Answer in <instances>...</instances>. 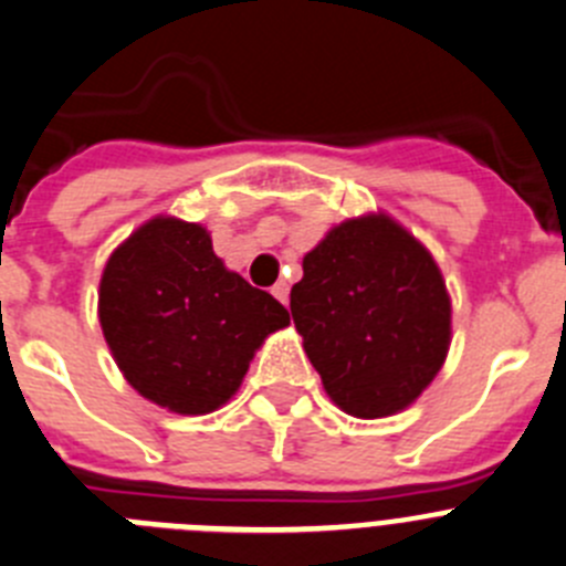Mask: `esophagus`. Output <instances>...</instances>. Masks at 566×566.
Segmentation results:
<instances>
[{
    "label": "esophagus",
    "mask_w": 566,
    "mask_h": 566,
    "mask_svg": "<svg viewBox=\"0 0 566 566\" xmlns=\"http://www.w3.org/2000/svg\"><path fill=\"white\" fill-rule=\"evenodd\" d=\"M272 294L280 300V303L286 305L289 303V283H286V280H277V283L272 286Z\"/></svg>",
    "instance_id": "esophagus-1"
}]
</instances>
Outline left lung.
Instances as JSON below:
<instances>
[{
  "instance_id": "1",
  "label": "left lung",
  "mask_w": 566,
  "mask_h": 566,
  "mask_svg": "<svg viewBox=\"0 0 566 566\" xmlns=\"http://www.w3.org/2000/svg\"><path fill=\"white\" fill-rule=\"evenodd\" d=\"M292 317L328 398L354 418L415 403L452 342V300L432 252L381 210L331 227L305 252Z\"/></svg>"
}]
</instances>
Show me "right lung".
I'll list each match as a JSON object with an SVG mask.
<instances>
[{
    "label": "right lung",
    "instance_id": "1",
    "mask_svg": "<svg viewBox=\"0 0 566 566\" xmlns=\"http://www.w3.org/2000/svg\"><path fill=\"white\" fill-rule=\"evenodd\" d=\"M97 317L114 361L148 401L179 415L224 407L289 311L249 286L207 227L154 216L108 255Z\"/></svg>",
    "mask_w": 566,
    "mask_h": 566
}]
</instances>
